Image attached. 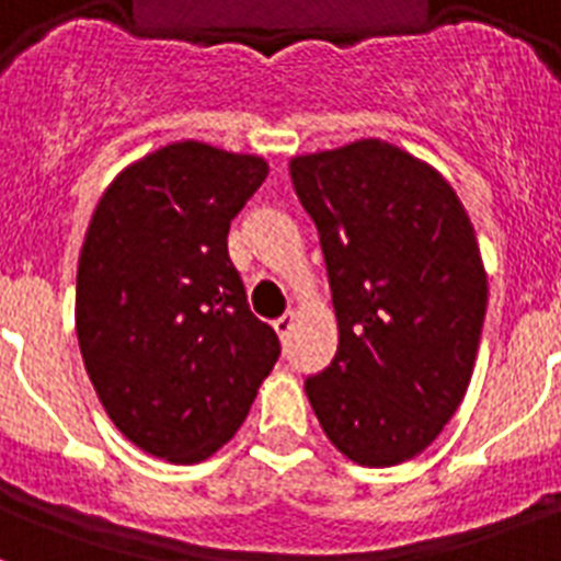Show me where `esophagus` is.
Segmentation results:
<instances>
[{
    "label": "esophagus",
    "mask_w": 561,
    "mask_h": 561,
    "mask_svg": "<svg viewBox=\"0 0 561 561\" xmlns=\"http://www.w3.org/2000/svg\"><path fill=\"white\" fill-rule=\"evenodd\" d=\"M294 323H297V311L290 308V311H285V314H282L279 320L273 323V329H276V334H279L282 341H285V337L290 334V329H294Z\"/></svg>",
    "instance_id": "esophagus-1"
}]
</instances>
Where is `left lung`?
Wrapping results in <instances>:
<instances>
[{"instance_id": "1", "label": "left lung", "mask_w": 561, "mask_h": 561, "mask_svg": "<svg viewBox=\"0 0 561 561\" xmlns=\"http://www.w3.org/2000/svg\"><path fill=\"white\" fill-rule=\"evenodd\" d=\"M323 247L337 355L306 392L352 462L416 457L460 408L486 317V271L460 197L381 139L290 160Z\"/></svg>"}]
</instances>
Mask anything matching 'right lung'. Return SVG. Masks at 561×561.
Instances as JSON below:
<instances>
[{"mask_svg":"<svg viewBox=\"0 0 561 561\" xmlns=\"http://www.w3.org/2000/svg\"><path fill=\"white\" fill-rule=\"evenodd\" d=\"M264 178L262 157L174 142L127 165L92 211L75 294L83 367L113 425L160 460L218 451L279 360L227 253Z\"/></svg>","mask_w":561,"mask_h":561,"instance_id":"obj_1","label":"right lung"}]
</instances>
